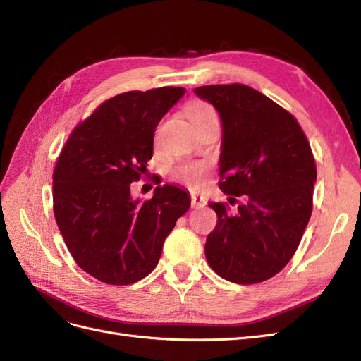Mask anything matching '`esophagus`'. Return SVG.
<instances>
[{
  "instance_id": "esophagus-1",
  "label": "esophagus",
  "mask_w": 361,
  "mask_h": 361,
  "mask_svg": "<svg viewBox=\"0 0 361 361\" xmlns=\"http://www.w3.org/2000/svg\"><path fill=\"white\" fill-rule=\"evenodd\" d=\"M206 204H207V202L204 197H202V195L191 194V206L195 207V209H202V207H204Z\"/></svg>"
}]
</instances>
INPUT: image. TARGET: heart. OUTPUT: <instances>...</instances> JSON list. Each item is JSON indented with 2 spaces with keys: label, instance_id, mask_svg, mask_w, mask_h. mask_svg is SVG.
<instances>
[{
  "label": "heart",
  "instance_id": "1",
  "mask_svg": "<svg viewBox=\"0 0 361 361\" xmlns=\"http://www.w3.org/2000/svg\"><path fill=\"white\" fill-rule=\"evenodd\" d=\"M188 116L191 122H199V120H206V118H216V113L212 108V105L202 101L194 102L190 106ZM209 170H211V166L207 162L191 161V162H183L180 166H178L176 170H174V174H176V178L179 180L197 187V185L204 182V178L207 176Z\"/></svg>",
  "mask_w": 361,
  "mask_h": 361
}]
</instances>
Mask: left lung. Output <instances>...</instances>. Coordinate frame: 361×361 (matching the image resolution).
Masks as SVG:
<instances>
[{
	"instance_id": "1",
	"label": "left lung",
	"mask_w": 361,
	"mask_h": 361,
	"mask_svg": "<svg viewBox=\"0 0 361 361\" xmlns=\"http://www.w3.org/2000/svg\"><path fill=\"white\" fill-rule=\"evenodd\" d=\"M194 93L221 118L220 190L247 195L235 214L209 203L216 226L206 238V260L239 285L268 280L288 265L310 220V145L292 114L248 85H203Z\"/></svg>"
}]
</instances>
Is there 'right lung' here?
I'll use <instances>...</instances> for the list:
<instances>
[{
	"instance_id": "obj_1",
	"label": "right lung",
	"mask_w": 361,
	"mask_h": 361,
	"mask_svg": "<svg viewBox=\"0 0 361 361\" xmlns=\"http://www.w3.org/2000/svg\"><path fill=\"white\" fill-rule=\"evenodd\" d=\"M185 92L161 87L111 97L73 129L57 161L52 197L61 236L80 268L108 285L150 274L191 204L176 185L157 187L147 202L130 194L154 155L158 123Z\"/></svg>"
}]
</instances>
